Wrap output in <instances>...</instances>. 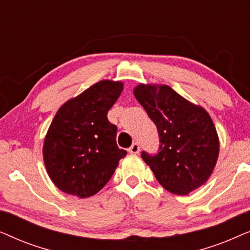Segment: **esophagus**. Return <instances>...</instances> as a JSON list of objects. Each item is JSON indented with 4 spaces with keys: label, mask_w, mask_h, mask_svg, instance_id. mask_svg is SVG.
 <instances>
[{
    "label": "esophagus",
    "mask_w": 250,
    "mask_h": 250,
    "mask_svg": "<svg viewBox=\"0 0 250 250\" xmlns=\"http://www.w3.org/2000/svg\"><path fill=\"white\" fill-rule=\"evenodd\" d=\"M128 151L131 152V153H139V151H140L139 143H136V142L133 143V145L128 148Z\"/></svg>",
    "instance_id": "1"
}]
</instances>
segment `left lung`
<instances>
[{"mask_svg":"<svg viewBox=\"0 0 250 250\" xmlns=\"http://www.w3.org/2000/svg\"><path fill=\"white\" fill-rule=\"evenodd\" d=\"M134 95L158 131V151L141 152L157 181L181 196L199 188L213 172L220 150L210 116L167 85L141 84Z\"/></svg>","mask_w":250,"mask_h":250,"instance_id":"1","label":"left lung"}]
</instances>
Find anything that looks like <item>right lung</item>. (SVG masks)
Masks as SVG:
<instances>
[{
    "label": "right lung",
    "instance_id": "right-lung-1",
    "mask_svg": "<svg viewBox=\"0 0 250 250\" xmlns=\"http://www.w3.org/2000/svg\"><path fill=\"white\" fill-rule=\"evenodd\" d=\"M123 91L101 81L67 101L54 116L43 146L44 164L61 191L80 198L98 193L127 155L116 142L117 126L107 114Z\"/></svg>",
    "mask_w": 250,
    "mask_h": 250
}]
</instances>
